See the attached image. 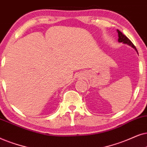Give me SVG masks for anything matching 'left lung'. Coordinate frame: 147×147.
<instances>
[{
    "instance_id": "left-lung-1",
    "label": "left lung",
    "mask_w": 147,
    "mask_h": 147,
    "mask_svg": "<svg viewBox=\"0 0 147 147\" xmlns=\"http://www.w3.org/2000/svg\"><path fill=\"white\" fill-rule=\"evenodd\" d=\"M117 31H118V42H123L124 43V44H128V45H129V46H132L133 48H134L135 49V50L136 51V52H137V50H136V47L134 46V45L132 44V42H131V41L129 40V39L127 38V37L125 36V35H124L122 34V32H121V31H120V30H117Z\"/></svg>"
}]
</instances>
